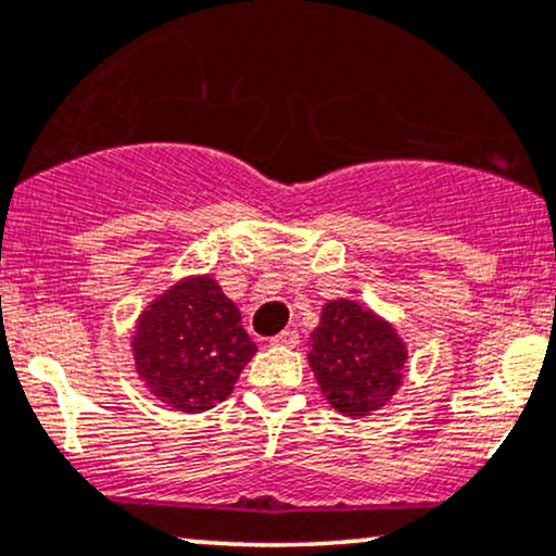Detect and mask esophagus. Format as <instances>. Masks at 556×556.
Here are the masks:
<instances>
[{
  "label": "esophagus",
  "instance_id": "esophagus-1",
  "mask_svg": "<svg viewBox=\"0 0 556 556\" xmlns=\"http://www.w3.org/2000/svg\"><path fill=\"white\" fill-rule=\"evenodd\" d=\"M300 343V332L298 330H282L279 336H274L269 340V345H277V348H294Z\"/></svg>",
  "mask_w": 556,
  "mask_h": 556
}]
</instances>
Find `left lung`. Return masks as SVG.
Listing matches in <instances>:
<instances>
[{
	"label": "left lung",
	"instance_id": "1",
	"mask_svg": "<svg viewBox=\"0 0 556 556\" xmlns=\"http://www.w3.org/2000/svg\"><path fill=\"white\" fill-rule=\"evenodd\" d=\"M309 366L328 402L345 417H366L402 383L406 348L389 323L351 300L323 307L309 336Z\"/></svg>",
	"mask_w": 556,
	"mask_h": 556
}]
</instances>
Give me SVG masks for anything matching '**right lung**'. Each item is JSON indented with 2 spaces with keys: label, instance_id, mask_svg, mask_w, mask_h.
I'll list each match as a JSON object with an SVG mask.
<instances>
[{
  "label": "right lung",
  "instance_id": "obj_1",
  "mask_svg": "<svg viewBox=\"0 0 556 556\" xmlns=\"http://www.w3.org/2000/svg\"><path fill=\"white\" fill-rule=\"evenodd\" d=\"M256 353L241 313L211 277L173 287L139 317L137 371L160 402L205 412L233 391Z\"/></svg>",
  "mask_w": 556,
  "mask_h": 556
}]
</instances>
